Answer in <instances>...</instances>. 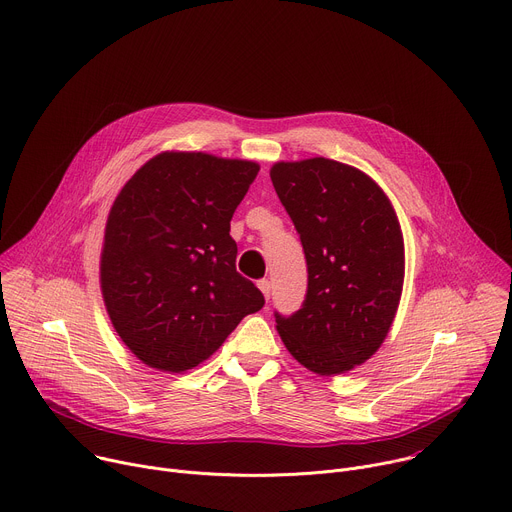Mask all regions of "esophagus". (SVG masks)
Listing matches in <instances>:
<instances>
[{"instance_id": "esophagus-1", "label": "esophagus", "mask_w": 512, "mask_h": 512, "mask_svg": "<svg viewBox=\"0 0 512 512\" xmlns=\"http://www.w3.org/2000/svg\"><path fill=\"white\" fill-rule=\"evenodd\" d=\"M257 285H259V289H261V294L265 296V300H269V296H271V283H269L267 279H261Z\"/></svg>"}]
</instances>
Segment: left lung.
I'll list each match as a JSON object with an SVG mask.
<instances>
[{
	"mask_svg": "<svg viewBox=\"0 0 512 512\" xmlns=\"http://www.w3.org/2000/svg\"><path fill=\"white\" fill-rule=\"evenodd\" d=\"M269 176L308 263L302 310L275 312V328L308 371L342 375L381 348L395 320L405 277L399 218L371 176L342 162H277Z\"/></svg>",
	"mask_w": 512,
	"mask_h": 512,
	"instance_id": "left-lung-1",
	"label": "left lung"
}]
</instances>
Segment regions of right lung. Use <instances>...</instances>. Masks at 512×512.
<instances>
[{
	"instance_id": "add662e5",
	"label": "right lung",
	"mask_w": 512,
	"mask_h": 512,
	"mask_svg": "<svg viewBox=\"0 0 512 512\" xmlns=\"http://www.w3.org/2000/svg\"><path fill=\"white\" fill-rule=\"evenodd\" d=\"M259 172L249 160L164 152L117 194L101 291L123 344L152 369L184 373L265 300L237 273L231 218Z\"/></svg>"
}]
</instances>
